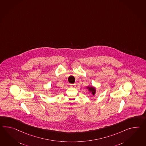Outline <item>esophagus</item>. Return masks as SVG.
I'll return each instance as SVG.
<instances>
[{
    "instance_id": "obj_1",
    "label": "esophagus",
    "mask_w": 146,
    "mask_h": 146,
    "mask_svg": "<svg viewBox=\"0 0 146 146\" xmlns=\"http://www.w3.org/2000/svg\"><path fill=\"white\" fill-rule=\"evenodd\" d=\"M70 86L72 88H75V87H76V84H70Z\"/></svg>"
}]
</instances>
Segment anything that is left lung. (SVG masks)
<instances>
[{"mask_svg":"<svg viewBox=\"0 0 146 146\" xmlns=\"http://www.w3.org/2000/svg\"><path fill=\"white\" fill-rule=\"evenodd\" d=\"M87 88H88V91H90V92H91L92 94H93V95H94L95 94V93H96V89H95V88L93 87V86H88L87 87Z\"/></svg>","mask_w":146,"mask_h":146,"instance_id":"8db88e82","label":"left lung"}]
</instances>
